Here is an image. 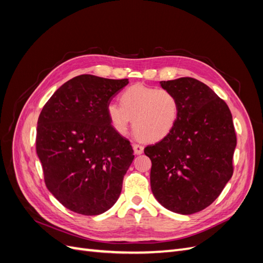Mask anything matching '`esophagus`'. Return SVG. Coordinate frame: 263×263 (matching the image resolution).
I'll return each mask as SVG.
<instances>
[{
	"instance_id": "esophagus-1",
	"label": "esophagus",
	"mask_w": 263,
	"mask_h": 263,
	"mask_svg": "<svg viewBox=\"0 0 263 263\" xmlns=\"http://www.w3.org/2000/svg\"><path fill=\"white\" fill-rule=\"evenodd\" d=\"M133 148H134V151L136 155H141L142 153H144V146H141L139 144H133Z\"/></svg>"
}]
</instances>
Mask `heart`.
<instances>
[{"label":"heart","mask_w":263,"mask_h":263,"mask_svg":"<svg viewBox=\"0 0 263 263\" xmlns=\"http://www.w3.org/2000/svg\"><path fill=\"white\" fill-rule=\"evenodd\" d=\"M121 104L110 103L107 117L119 134H125L133 119V129L140 139L155 142L165 138L176 127L180 104L171 91L142 84L133 85L121 95Z\"/></svg>","instance_id":"obj_1"}]
</instances>
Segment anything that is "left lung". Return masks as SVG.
Listing matches in <instances>:
<instances>
[{
  "label": "left lung",
  "instance_id": "8db88e82",
  "mask_svg": "<svg viewBox=\"0 0 263 263\" xmlns=\"http://www.w3.org/2000/svg\"><path fill=\"white\" fill-rule=\"evenodd\" d=\"M160 84L178 98L180 115L170 135L145 148L151 191L166 210L194 214L216 200L233 176V116L226 103L196 79Z\"/></svg>",
  "mask_w": 263,
  "mask_h": 263
}]
</instances>
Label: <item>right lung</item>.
<instances>
[{"mask_svg":"<svg viewBox=\"0 0 263 263\" xmlns=\"http://www.w3.org/2000/svg\"><path fill=\"white\" fill-rule=\"evenodd\" d=\"M127 84L128 79L78 76L52 94L38 117L36 151L46 186L74 213H104L122 192L134 150L106 109Z\"/></svg>","mask_w":263,"mask_h":263,"instance_id":"obj_1","label":"right lung"}]
</instances>
